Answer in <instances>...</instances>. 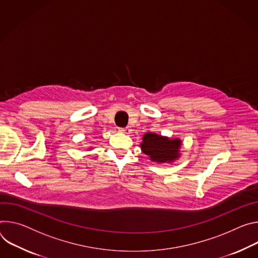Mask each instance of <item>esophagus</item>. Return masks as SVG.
I'll return each instance as SVG.
<instances>
[{
  "mask_svg": "<svg viewBox=\"0 0 258 258\" xmlns=\"http://www.w3.org/2000/svg\"><path fill=\"white\" fill-rule=\"evenodd\" d=\"M119 131L122 132V133H124V134H129V133L131 132V129H130L129 127H126V128H120Z\"/></svg>",
  "mask_w": 258,
  "mask_h": 258,
  "instance_id": "esophagus-1",
  "label": "esophagus"
}]
</instances>
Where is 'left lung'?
Masks as SVG:
<instances>
[{
  "label": "left lung",
  "instance_id": "1",
  "mask_svg": "<svg viewBox=\"0 0 258 258\" xmlns=\"http://www.w3.org/2000/svg\"><path fill=\"white\" fill-rule=\"evenodd\" d=\"M181 142L178 139H168L155 133H147L140 145L142 152L151 157L152 161L165 163L179 157L178 150Z\"/></svg>",
  "mask_w": 258,
  "mask_h": 258
}]
</instances>
